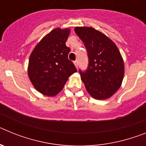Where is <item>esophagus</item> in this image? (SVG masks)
<instances>
[{"label": "esophagus", "instance_id": "34e87169", "mask_svg": "<svg viewBox=\"0 0 146 146\" xmlns=\"http://www.w3.org/2000/svg\"><path fill=\"white\" fill-rule=\"evenodd\" d=\"M74 65H75V66H76V68H78V66H79V63H78V60H75V61L74 62Z\"/></svg>", "mask_w": 146, "mask_h": 146}]
</instances>
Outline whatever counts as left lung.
Instances as JSON below:
<instances>
[{
    "label": "left lung",
    "instance_id": "1",
    "mask_svg": "<svg viewBox=\"0 0 146 146\" xmlns=\"http://www.w3.org/2000/svg\"><path fill=\"white\" fill-rule=\"evenodd\" d=\"M74 31L87 50L88 69L79 70L86 90L94 99H108L123 81L124 64L119 50L110 38L94 28L76 27Z\"/></svg>",
    "mask_w": 146,
    "mask_h": 146
}]
</instances>
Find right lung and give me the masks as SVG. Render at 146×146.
I'll list each match as a JSON object with an SVG mask.
<instances>
[{
	"mask_svg": "<svg viewBox=\"0 0 146 146\" xmlns=\"http://www.w3.org/2000/svg\"><path fill=\"white\" fill-rule=\"evenodd\" d=\"M70 29L52 30L35 47L30 55L28 74L33 86L45 96H55L73 73L77 72L68 55L66 42Z\"/></svg>",
	"mask_w": 146,
	"mask_h": 146,
	"instance_id": "add662e5",
	"label": "right lung"
}]
</instances>
